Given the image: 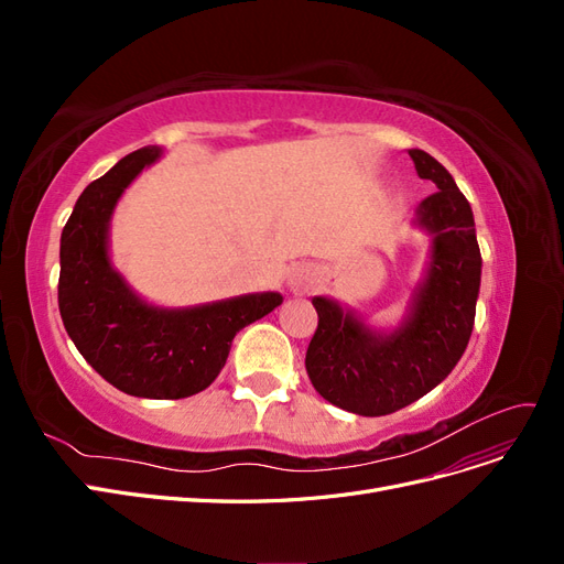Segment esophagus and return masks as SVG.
I'll return each mask as SVG.
<instances>
[{
	"label": "esophagus",
	"mask_w": 564,
	"mask_h": 564,
	"mask_svg": "<svg viewBox=\"0 0 564 564\" xmlns=\"http://www.w3.org/2000/svg\"><path fill=\"white\" fill-rule=\"evenodd\" d=\"M311 284H313V278L311 275H305V272H296V275L292 278V286L296 289H311Z\"/></svg>",
	"instance_id": "1"
}]
</instances>
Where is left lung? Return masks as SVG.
<instances>
[{
    "mask_svg": "<svg viewBox=\"0 0 564 564\" xmlns=\"http://www.w3.org/2000/svg\"><path fill=\"white\" fill-rule=\"evenodd\" d=\"M409 158L437 193L419 204L412 220L431 235V253L404 317L373 329L338 301L313 299L319 322L305 369L324 400L360 416L398 412L445 381L468 346L480 296L482 256L468 199L429 152L412 148Z\"/></svg>",
    "mask_w": 564,
    "mask_h": 564,
    "instance_id": "8db88e82",
    "label": "left lung"
}]
</instances>
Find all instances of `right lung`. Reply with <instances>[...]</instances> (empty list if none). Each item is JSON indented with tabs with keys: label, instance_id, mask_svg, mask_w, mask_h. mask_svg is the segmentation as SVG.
Segmentation results:
<instances>
[{
	"label": "right lung",
	"instance_id": "add662e5",
	"mask_svg": "<svg viewBox=\"0 0 564 564\" xmlns=\"http://www.w3.org/2000/svg\"><path fill=\"white\" fill-rule=\"evenodd\" d=\"M160 158L162 148H141L84 187L61 235L58 308L84 360L117 390L181 400L214 383L235 334L275 311L282 294L166 308L133 292L110 259V220L127 187Z\"/></svg>",
	"mask_w": 564,
	"mask_h": 564
}]
</instances>
